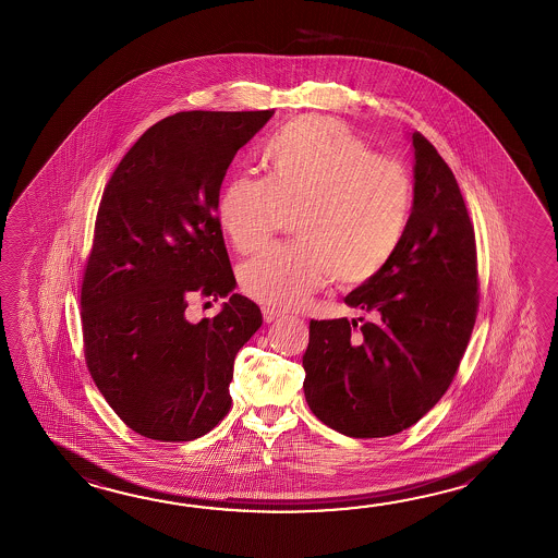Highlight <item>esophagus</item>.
<instances>
[{"label": "esophagus", "instance_id": "1", "mask_svg": "<svg viewBox=\"0 0 558 558\" xmlns=\"http://www.w3.org/2000/svg\"><path fill=\"white\" fill-rule=\"evenodd\" d=\"M262 316H264V322L266 324H272L278 318H282V314L278 312V310H274V307L264 306L262 307Z\"/></svg>", "mask_w": 558, "mask_h": 558}]
</instances>
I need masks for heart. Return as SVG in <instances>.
<instances>
[{
  "mask_svg": "<svg viewBox=\"0 0 558 558\" xmlns=\"http://www.w3.org/2000/svg\"><path fill=\"white\" fill-rule=\"evenodd\" d=\"M266 179L236 174L218 201L232 246L258 251L286 217L296 244L270 246L240 266L242 290L264 306L294 310L336 280L364 284L393 258L410 222L408 171L381 159L348 126L304 117L282 126L262 150Z\"/></svg>",
  "mask_w": 558,
  "mask_h": 558,
  "instance_id": "1",
  "label": "heart"
}]
</instances>
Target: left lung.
I'll use <instances>...</instances> for the list:
<instances>
[{"mask_svg": "<svg viewBox=\"0 0 558 558\" xmlns=\"http://www.w3.org/2000/svg\"><path fill=\"white\" fill-rule=\"evenodd\" d=\"M413 206L393 258L343 302L372 318L312 319L304 396L331 429L374 439L411 427L444 398L477 316L475 232L456 177L411 133Z\"/></svg>", "mask_w": 558, "mask_h": 558, "instance_id": "8db88e82", "label": "left lung"}]
</instances>
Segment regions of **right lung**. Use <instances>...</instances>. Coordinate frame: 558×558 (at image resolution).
<instances>
[{
	"label": "right lung",
	"mask_w": 558,
	"mask_h": 558,
	"mask_svg": "<svg viewBox=\"0 0 558 558\" xmlns=\"http://www.w3.org/2000/svg\"><path fill=\"white\" fill-rule=\"evenodd\" d=\"M274 111H184L131 147L102 193L81 288L85 360L102 398L155 441H193L232 398L234 357L262 326L234 294L218 196L239 153ZM194 295L229 296L194 325Z\"/></svg>",
	"instance_id": "1"
}]
</instances>
